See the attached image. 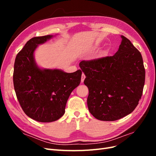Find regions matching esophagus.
Returning <instances> with one entry per match:
<instances>
[{
    "label": "esophagus",
    "mask_w": 156,
    "mask_h": 156,
    "mask_svg": "<svg viewBox=\"0 0 156 156\" xmlns=\"http://www.w3.org/2000/svg\"><path fill=\"white\" fill-rule=\"evenodd\" d=\"M85 78H86L85 75H84V73H83L82 74V76H81V83L84 82V79H85Z\"/></svg>",
    "instance_id": "34e87169"
}]
</instances>
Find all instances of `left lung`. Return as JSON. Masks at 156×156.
I'll return each instance as SVG.
<instances>
[{"instance_id":"obj_1","label":"left lung","mask_w":156,"mask_h":156,"mask_svg":"<svg viewBox=\"0 0 156 156\" xmlns=\"http://www.w3.org/2000/svg\"><path fill=\"white\" fill-rule=\"evenodd\" d=\"M116 53L79 66L86 75L90 112L102 121H115L130 114L139 104L145 81L142 55L131 42L121 36Z\"/></svg>"}]
</instances>
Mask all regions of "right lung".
I'll list each match as a JSON object with an SVG mask.
<instances>
[{
    "mask_svg": "<svg viewBox=\"0 0 156 156\" xmlns=\"http://www.w3.org/2000/svg\"><path fill=\"white\" fill-rule=\"evenodd\" d=\"M53 36L34 37L16 56L13 75L19 103L25 114L40 122L58 120L65 112L69 96L81 83L82 72L66 73L58 69H41L34 52L37 45Z\"/></svg>",
    "mask_w": 156,
    "mask_h": 156,
    "instance_id": "right-lung-1",
    "label": "right lung"
}]
</instances>
